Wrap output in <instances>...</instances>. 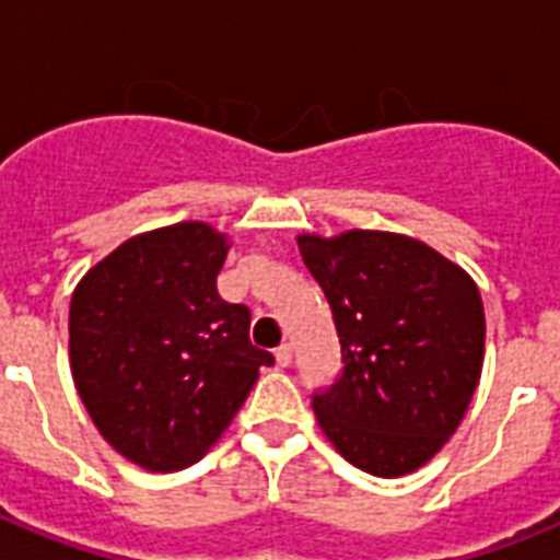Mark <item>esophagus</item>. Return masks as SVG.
Instances as JSON below:
<instances>
[{
    "mask_svg": "<svg viewBox=\"0 0 560 560\" xmlns=\"http://www.w3.org/2000/svg\"><path fill=\"white\" fill-rule=\"evenodd\" d=\"M290 360H293V349H290L288 342H281L279 349H276V363L284 369V366H290Z\"/></svg>",
    "mask_w": 560,
    "mask_h": 560,
    "instance_id": "obj_1",
    "label": "esophagus"
}]
</instances>
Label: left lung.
<instances>
[{
	"label": "left lung",
	"instance_id": "obj_1",
	"mask_svg": "<svg viewBox=\"0 0 560 560\" xmlns=\"http://www.w3.org/2000/svg\"><path fill=\"white\" fill-rule=\"evenodd\" d=\"M342 349L314 392L328 442L374 477H404L456 433L482 374L486 311L468 272L395 232L299 235Z\"/></svg>",
	"mask_w": 560,
	"mask_h": 560
}]
</instances>
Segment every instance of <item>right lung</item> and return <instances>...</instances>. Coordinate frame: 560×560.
Instances as JSON below:
<instances>
[{
    "mask_svg": "<svg viewBox=\"0 0 560 560\" xmlns=\"http://www.w3.org/2000/svg\"><path fill=\"white\" fill-rule=\"evenodd\" d=\"M229 237L202 220L130 237L92 267L69 305L83 407L127 462L168 474L197 462L246 400L270 351L249 307L218 293Z\"/></svg>",
    "mask_w": 560,
    "mask_h": 560,
    "instance_id": "add662e5",
    "label": "right lung"
}]
</instances>
